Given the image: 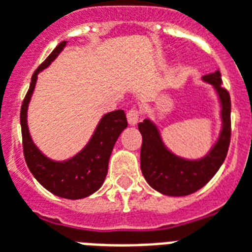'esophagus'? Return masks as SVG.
I'll list each match as a JSON object with an SVG mask.
<instances>
[{"label": "esophagus", "mask_w": 252, "mask_h": 252, "mask_svg": "<svg viewBox=\"0 0 252 252\" xmlns=\"http://www.w3.org/2000/svg\"><path fill=\"white\" fill-rule=\"evenodd\" d=\"M139 110L138 109H131V110H128L126 117H127V122L130 126H135L138 124V121H139Z\"/></svg>", "instance_id": "1"}]
</instances>
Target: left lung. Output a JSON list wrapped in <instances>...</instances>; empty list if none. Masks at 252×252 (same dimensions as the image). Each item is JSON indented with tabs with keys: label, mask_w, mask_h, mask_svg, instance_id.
I'll use <instances>...</instances> for the list:
<instances>
[{
	"label": "left lung",
	"mask_w": 252,
	"mask_h": 252,
	"mask_svg": "<svg viewBox=\"0 0 252 252\" xmlns=\"http://www.w3.org/2000/svg\"><path fill=\"white\" fill-rule=\"evenodd\" d=\"M205 83L216 89L221 105L222 128L217 142L205 157L189 160L177 157L165 147L157 125L150 120L138 124L142 134L140 169L144 179L155 190L167 196H188L197 192L217 173L225 160L230 144V102L229 92L221 87V72L202 76Z\"/></svg>",
	"instance_id": "left-lung-1"
}]
</instances>
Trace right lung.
I'll use <instances>...</instances> for the list:
<instances>
[{"instance_id":"right-lung-1","label":"right lung","mask_w":252,"mask_h":252,"mask_svg":"<svg viewBox=\"0 0 252 252\" xmlns=\"http://www.w3.org/2000/svg\"><path fill=\"white\" fill-rule=\"evenodd\" d=\"M65 44V40L58 44L31 77L30 88L21 108V127L25 160L39 184L55 196L68 200H79L91 196L104 184L113 147L121 132L127 127V120L124 110H114L105 114L99 120L87 146L68 160H52L35 146L27 126L29 102L34 92L39 72L48 67L59 56Z\"/></svg>"}]
</instances>
